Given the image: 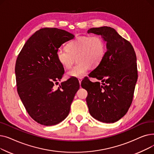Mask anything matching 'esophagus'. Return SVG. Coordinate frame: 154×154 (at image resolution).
<instances>
[{
  "label": "esophagus",
  "instance_id": "esophagus-1",
  "mask_svg": "<svg viewBox=\"0 0 154 154\" xmlns=\"http://www.w3.org/2000/svg\"><path fill=\"white\" fill-rule=\"evenodd\" d=\"M82 78H79V84L81 83V82H82Z\"/></svg>",
  "mask_w": 154,
  "mask_h": 154
}]
</instances>
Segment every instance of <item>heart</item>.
I'll return each instance as SVG.
<instances>
[{"label":"heart","mask_w":154,"mask_h":154,"mask_svg":"<svg viewBox=\"0 0 154 154\" xmlns=\"http://www.w3.org/2000/svg\"><path fill=\"white\" fill-rule=\"evenodd\" d=\"M106 43L99 35L79 36L66 45V49L59 48L56 52L57 59L61 66L70 69L75 57L78 62L68 71L69 77H83L90 67H97L106 53Z\"/></svg>","instance_id":"1"}]
</instances>
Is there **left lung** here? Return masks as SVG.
Masks as SVG:
<instances>
[{"mask_svg": "<svg viewBox=\"0 0 154 154\" xmlns=\"http://www.w3.org/2000/svg\"><path fill=\"white\" fill-rule=\"evenodd\" d=\"M88 33L100 35L107 42V51L101 63L89 77L102 81L83 82L90 87L86 98L91 115L105 123H114L123 117L132 102L138 78L136 55L128 40L110 27L91 28Z\"/></svg>", "mask_w": 154, "mask_h": 154, "instance_id": "obj_1", "label": "left lung"}]
</instances>
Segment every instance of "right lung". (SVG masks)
I'll return each instance as SVG.
<instances>
[{
  "label": "right lung",
  "mask_w": 154,
  "mask_h": 154,
  "mask_svg": "<svg viewBox=\"0 0 154 154\" xmlns=\"http://www.w3.org/2000/svg\"><path fill=\"white\" fill-rule=\"evenodd\" d=\"M74 35L57 28L41 29L22 47L15 63L18 94L29 115L37 123L54 125L69 114L79 83L70 78L55 89L64 73L56 52Z\"/></svg>",
  "instance_id": "obj_1"
}]
</instances>
